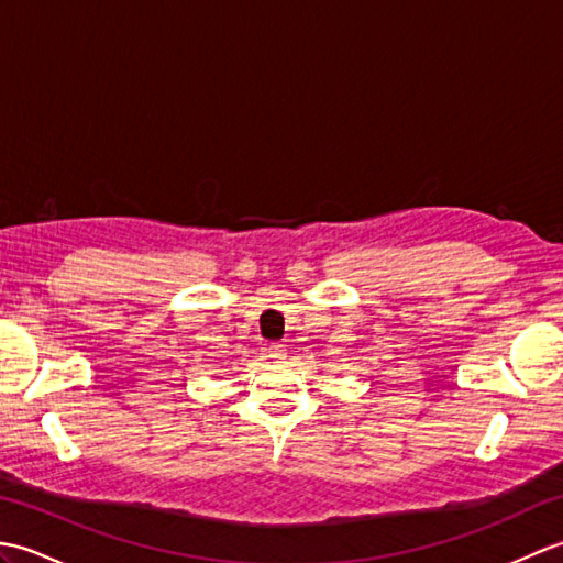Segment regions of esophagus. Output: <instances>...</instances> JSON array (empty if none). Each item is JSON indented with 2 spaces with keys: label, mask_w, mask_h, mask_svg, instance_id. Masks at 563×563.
<instances>
[{
  "label": "esophagus",
  "mask_w": 563,
  "mask_h": 563,
  "mask_svg": "<svg viewBox=\"0 0 563 563\" xmlns=\"http://www.w3.org/2000/svg\"><path fill=\"white\" fill-rule=\"evenodd\" d=\"M266 353H268L271 361H275V363H285V357H288V349H285L283 343H271Z\"/></svg>",
  "instance_id": "obj_1"
}]
</instances>
